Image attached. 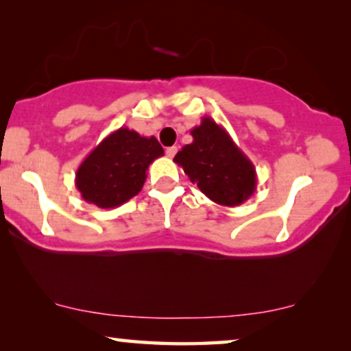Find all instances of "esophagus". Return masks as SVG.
I'll return each instance as SVG.
<instances>
[{"label":"esophagus","instance_id":"34e87169","mask_svg":"<svg viewBox=\"0 0 351 351\" xmlns=\"http://www.w3.org/2000/svg\"><path fill=\"white\" fill-rule=\"evenodd\" d=\"M176 153H177V147H167L166 148V155L169 158H174Z\"/></svg>","mask_w":351,"mask_h":351}]
</instances>
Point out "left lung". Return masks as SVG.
Returning a JSON list of instances; mask_svg holds the SVG:
<instances>
[{
	"mask_svg": "<svg viewBox=\"0 0 351 351\" xmlns=\"http://www.w3.org/2000/svg\"><path fill=\"white\" fill-rule=\"evenodd\" d=\"M190 134L193 142L174 158L190 180L220 206L234 208L251 198L257 186L256 167L227 129L204 117Z\"/></svg>",
	"mask_w": 351,
	"mask_h": 351,
	"instance_id": "left-lung-1",
	"label": "left lung"
}]
</instances>
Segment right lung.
I'll list each match as a JSON object with an SVG mask.
<instances>
[{
	"mask_svg": "<svg viewBox=\"0 0 351 351\" xmlns=\"http://www.w3.org/2000/svg\"><path fill=\"white\" fill-rule=\"evenodd\" d=\"M165 150L155 137L129 128L108 134L76 171L75 185L86 203L102 209L118 208L142 190L148 166Z\"/></svg>",
	"mask_w": 351,
	"mask_h": 351,
	"instance_id": "1",
	"label": "right lung"
}]
</instances>
